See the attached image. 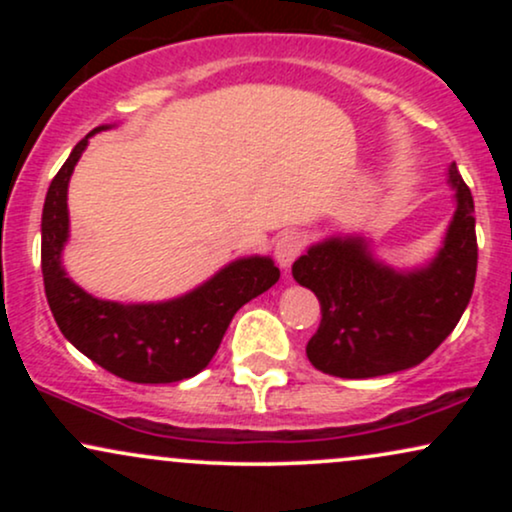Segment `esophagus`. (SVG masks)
Wrapping results in <instances>:
<instances>
[{
	"label": "esophagus",
	"instance_id": "1",
	"mask_svg": "<svg viewBox=\"0 0 512 512\" xmlns=\"http://www.w3.org/2000/svg\"><path fill=\"white\" fill-rule=\"evenodd\" d=\"M303 252V236L301 233H281L279 238L274 240V257L279 262L281 269H289L296 257Z\"/></svg>",
	"mask_w": 512,
	"mask_h": 512
}]
</instances>
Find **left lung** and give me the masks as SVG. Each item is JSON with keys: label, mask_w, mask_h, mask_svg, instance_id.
<instances>
[{"label": "left lung", "mask_w": 512, "mask_h": 512, "mask_svg": "<svg viewBox=\"0 0 512 512\" xmlns=\"http://www.w3.org/2000/svg\"><path fill=\"white\" fill-rule=\"evenodd\" d=\"M457 209L443 248L426 267L397 272L363 238H327L293 262V279L320 301V327L305 354L337 378H375L419 366L455 330L477 279L474 199L455 163Z\"/></svg>", "instance_id": "8db88e82"}]
</instances>
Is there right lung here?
Masks as SVG:
<instances>
[{"label": "right lung", "mask_w": 512, "mask_h": 512, "mask_svg": "<svg viewBox=\"0 0 512 512\" xmlns=\"http://www.w3.org/2000/svg\"><path fill=\"white\" fill-rule=\"evenodd\" d=\"M108 127H96L74 146L45 195L40 223L45 296L64 337L108 373L129 383H178L209 366L233 315L272 289L279 269L269 257H243L195 291L163 303L101 301L76 286L62 267L69 238L67 187L88 139Z\"/></svg>", "instance_id": "right-lung-1"}]
</instances>
